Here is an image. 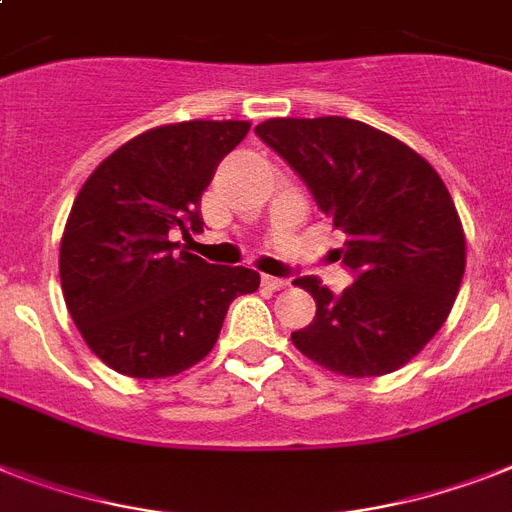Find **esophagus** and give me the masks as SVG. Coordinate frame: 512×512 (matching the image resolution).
I'll return each mask as SVG.
<instances>
[{
	"instance_id": "34e87169",
	"label": "esophagus",
	"mask_w": 512,
	"mask_h": 512,
	"mask_svg": "<svg viewBox=\"0 0 512 512\" xmlns=\"http://www.w3.org/2000/svg\"><path fill=\"white\" fill-rule=\"evenodd\" d=\"M263 286L265 289H273V292H281V289H286V286H289V281H286V278H278V276H263Z\"/></svg>"
}]
</instances>
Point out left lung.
Instances as JSON below:
<instances>
[{
  "label": "left lung",
  "instance_id": "left-lung-1",
  "mask_svg": "<svg viewBox=\"0 0 512 512\" xmlns=\"http://www.w3.org/2000/svg\"><path fill=\"white\" fill-rule=\"evenodd\" d=\"M255 134L347 234L339 257L355 273L342 294L313 276L294 281L315 299L313 323L294 331V347L350 378L410 363L447 321L465 273L463 226L439 173L360 120L273 118Z\"/></svg>",
  "mask_w": 512,
  "mask_h": 512
}]
</instances>
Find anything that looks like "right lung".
I'll use <instances>...</instances> for the list:
<instances>
[{"label":"right lung","mask_w":512,"mask_h":512,"mask_svg":"<svg viewBox=\"0 0 512 512\" xmlns=\"http://www.w3.org/2000/svg\"><path fill=\"white\" fill-rule=\"evenodd\" d=\"M247 120H189L126 141L78 191L60 244L62 297L89 350L131 378L197 365L228 305L255 292L252 268L178 252L173 231H202L199 202Z\"/></svg>","instance_id":"add662e5"}]
</instances>
